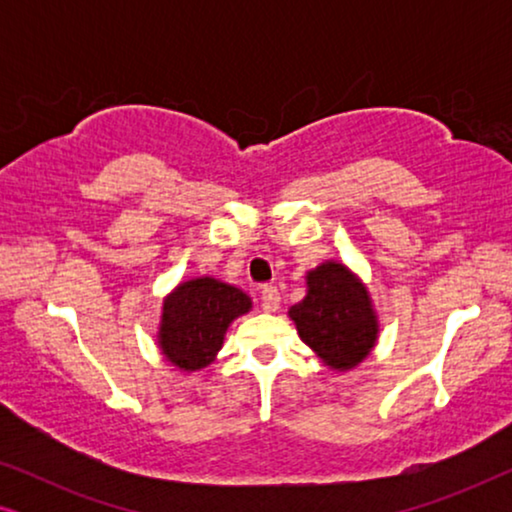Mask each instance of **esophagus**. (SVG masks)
<instances>
[{"instance_id": "esophagus-1", "label": "esophagus", "mask_w": 512, "mask_h": 512, "mask_svg": "<svg viewBox=\"0 0 512 512\" xmlns=\"http://www.w3.org/2000/svg\"><path fill=\"white\" fill-rule=\"evenodd\" d=\"M261 300H263V310L265 312H277L279 310V303H282L277 286H263V289H261Z\"/></svg>"}]
</instances>
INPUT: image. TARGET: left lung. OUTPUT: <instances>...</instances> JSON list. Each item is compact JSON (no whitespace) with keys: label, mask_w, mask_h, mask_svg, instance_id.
Here are the masks:
<instances>
[{"label":"left lung","mask_w":512,"mask_h":512,"mask_svg":"<svg viewBox=\"0 0 512 512\" xmlns=\"http://www.w3.org/2000/svg\"><path fill=\"white\" fill-rule=\"evenodd\" d=\"M305 298L289 310L300 340L338 373L373 352L380 324L368 286L345 263L324 261L305 275Z\"/></svg>","instance_id":"1"}]
</instances>
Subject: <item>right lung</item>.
Returning a JSON list of instances; mask_svg holds the SVG:
<instances>
[{
	"label": "right lung",
	"instance_id": "add662e5",
	"mask_svg": "<svg viewBox=\"0 0 512 512\" xmlns=\"http://www.w3.org/2000/svg\"><path fill=\"white\" fill-rule=\"evenodd\" d=\"M251 310V298L233 284L195 277L167 293L158 326V347L181 373L209 366L223 347L228 326Z\"/></svg>",
	"mask_w": 512,
	"mask_h": 512
}]
</instances>
